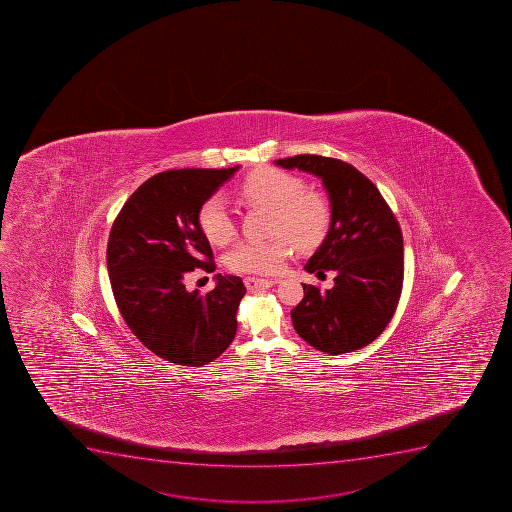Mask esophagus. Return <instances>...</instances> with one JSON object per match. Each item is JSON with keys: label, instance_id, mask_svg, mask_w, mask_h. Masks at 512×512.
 Instances as JSON below:
<instances>
[{"label": "esophagus", "instance_id": "1", "mask_svg": "<svg viewBox=\"0 0 512 512\" xmlns=\"http://www.w3.org/2000/svg\"><path fill=\"white\" fill-rule=\"evenodd\" d=\"M275 284H277L275 279H259V277H247L245 279V285L250 290L260 289V287H272Z\"/></svg>", "mask_w": 512, "mask_h": 512}]
</instances>
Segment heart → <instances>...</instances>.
<instances>
[{
  "label": "heart",
  "instance_id": "heart-1",
  "mask_svg": "<svg viewBox=\"0 0 512 512\" xmlns=\"http://www.w3.org/2000/svg\"><path fill=\"white\" fill-rule=\"evenodd\" d=\"M240 192L250 202L274 210L272 233L280 235L238 242L227 255L228 267L235 272L275 274L292 252V243L299 250H309L319 245L329 230L327 198L305 190L304 180L292 173L279 168L257 170L245 178ZM198 223L203 235L215 245L227 243L235 233L232 210L222 195L205 200L198 212Z\"/></svg>",
  "mask_w": 512,
  "mask_h": 512
}]
</instances>
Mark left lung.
Returning a JSON list of instances; mask_svg holds the SVG:
<instances>
[{
	"label": "left lung",
	"mask_w": 512,
	"mask_h": 512,
	"mask_svg": "<svg viewBox=\"0 0 512 512\" xmlns=\"http://www.w3.org/2000/svg\"><path fill=\"white\" fill-rule=\"evenodd\" d=\"M275 165L322 180L330 200V227L305 264L309 274L334 270V287L302 284L292 309L297 334L325 354L354 352L377 339L394 315L404 280L399 222L364 173L337 158L297 155Z\"/></svg>",
	"instance_id": "obj_1"
}]
</instances>
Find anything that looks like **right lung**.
<instances>
[{"label": "right lung", "instance_id": "1", "mask_svg": "<svg viewBox=\"0 0 512 512\" xmlns=\"http://www.w3.org/2000/svg\"><path fill=\"white\" fill-rule=\"evenodd\" d=\"M237 167L183 168L148 178L113 222L107 265L123 320L153 354L177 365L200 367L217 359L237 332L245 285L215 275L208 294L185 289L195 269L215 270L198 212Z\"/></svg>", "mask_w": 512, "mask_h": 512}]
</instances>
